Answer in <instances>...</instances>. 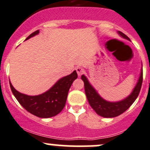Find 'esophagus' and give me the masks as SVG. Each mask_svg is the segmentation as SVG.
<instances>
[{"mask_svg":"<svg viewBox=\"0 0 150 150\" xmlns=\"http://www.w3.org/2000/svg\"><path fill=\"white\" fill-rule=\"evenodd\" d=\"M76 71L77 74H78V75H79V76H81V75L83 73V71H84L83 69V68H81V67H77V68L76 69Z\"/></svg>","mask_w":150,"mask_h":150,"instance_id":"34e87169","label":"esophagus"}]
</instances>
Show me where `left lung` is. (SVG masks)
<instances>
[{"label":"left lung","mask_w":150,"mask_h":150,"mask_svg":"<svg viewBox=\"0 0 150 150\" xmlns=\"http://www.w3.org/2000/svg\"><path fill=\"white\" fill-rule=\"evenodd\" d=\"M118 34L123 38L129 40L128 37L124 33H122V32L118 31ZM142 76L143 74L142 69L138 81H137L132 93L126 98L118 102L106 101L98 95V93L93 88V87L91 85L85 76H81V79L83 81L84 89H85V93L86 95L87 99H88L89 105L91 106L92 108L95 110L98 115L102 116V117H114L120 115L122 112L127 110L136 100V98L138 96L139 91H140L141 86H142L143 79Z\"/></svg>","instance_id":"8db88e82"}]
</instances>
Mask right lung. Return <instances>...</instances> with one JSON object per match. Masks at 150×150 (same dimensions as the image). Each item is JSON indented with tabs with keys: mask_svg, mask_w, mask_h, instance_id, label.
<instances>
[{
	"mask_svg": "<svg viewBox=\"0 0 150 150\" xmlns=\"http://www.w3.org/2000/svg\"><path fill=\"white\" fill-rule=\"evenodd\" d=\"M38 33L39 30H36L26 40ZM77 76L76 71H74L71 74L60 79L47 91L38 96H28L20 93L12 86L11 81L10 86L13 95L27 111L37 117L48 118L59 113L65 106L69 90Z\"/></svg>",
	"mask_w": 150,
	"mask_h": 150,
	"instance_id": "add662e5",
	"label": "right lung"
}]
</instances>
